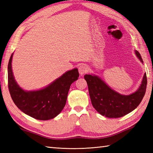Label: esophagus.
<instances>
[{"instance_id": "34e87169", "label": "esophagus", "mask_w": 153, "mask_h": 153, "mask_svg": "<svg viewBox=\"0 0 153 153\" xmlns=\"http://www.w3.org/2000/svg\"><path fill=\"white\" fill-rule=\"evenodd\" d=\"M78 71L80 75H83L84 74L87 73L88 71V66L87 65L85 64H82L79 65V66L78 67Z\"/></svg>"}]
</instances>
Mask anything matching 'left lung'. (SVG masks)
<instances>
[{"mask_svg":"<svg viewBox=\"0 0 153 153\" xmlns=\"http://www.w3.org/2000/svg\"><path fill=\"white\" fill-rule=\"evenodd\" d=\"M135 54L143 62L139 52L135 51ZM84 78L88 85L93 106L102 116L110 118H120L137 108L145 95L147 84L145 73L139 88L134 93L126 95L112 89L96 75L86 74Z\"/></svg>","mask_w":153,"mask_h":153,"instance_id":"1","label":"left lung"}]
</instances>
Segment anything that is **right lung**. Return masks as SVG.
I'll list each match as a JSON object with an SVG mask.
<instances>
[{
  "instance_id": "right-lung-1",
  "label": "right lung",
  "mask_w": 153,
  "mask_h": 153,
  "mask_svg": "<svg viewBox=\"0 0 153 153\" xmlns=\"http://www.w3.org/2000/svg\"><path fill=\"white\" fill-rule=\"evenodd\" d=\"M12 53L8 66V89L13 101L25 114L40 120L55 118L65 106L71 84L78 79L77 68L67 71L41 89L25 91L15 80L12 68Z\"/></svg>"
}]
</instances>
